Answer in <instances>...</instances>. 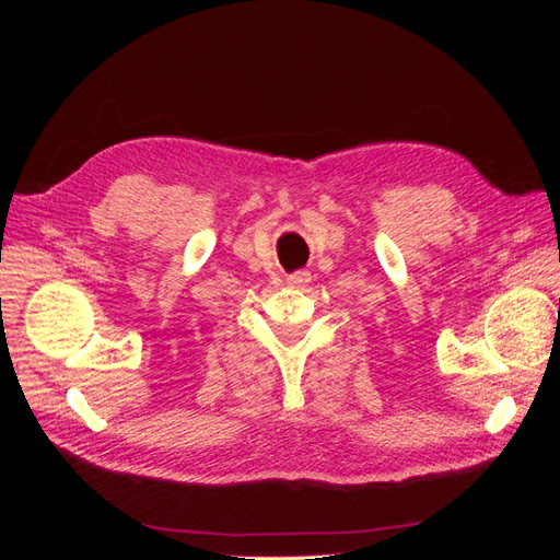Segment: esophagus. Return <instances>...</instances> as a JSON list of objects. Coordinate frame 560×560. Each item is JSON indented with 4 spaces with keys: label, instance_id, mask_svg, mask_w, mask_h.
Instances as JSON below:
<instances>
[{
    "label": "esophagus",
    "instance_id": "esophagus-1",
    "mask_svg": "<svg viewBox=\"0 0 560 560\" xmlns=\"http://www.w3.org/2000/svg\"><path fill=\"white\" fill-rule=\"evenodd\" d=\"M308 282H311L308 270H296V273L287 278V284H292V287H306Z\"/></svg>",
    "mask_w": 560,
    "mask_h": 560
}]
</instances>
